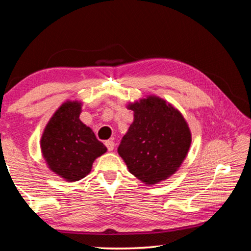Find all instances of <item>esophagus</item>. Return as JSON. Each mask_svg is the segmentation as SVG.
Here are the masks:
<instances>
[{"instance_id": "34e87169", "label": "esophagus", "mask_w": 251, "mask_h": 251, "mask_svg": "<svg viewBox=\"0 0 251 251\" xmlns=\"http://www.w3.org/2000/svg\"><path fill=\"white\" fill-rule=\"evenodd\" d=\"M105 146L107 147V150L109 151H112L114 150V147H115V144H114L113 141H106L105 142Z\"/></svg>"}]
</instances>
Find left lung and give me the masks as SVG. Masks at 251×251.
I'll return each mask as SVG.
<instances>
[{
    "instance_id": "1",
    "label": "left lung",
    "mask_w": 251,
    "mask_h": 251,
    "mask_svg": "<svg viewBox=\"0 0 251 251\" xmlns=\"http://www.w3.org/2000/svg\"><path fill=\"white\" fill-rule=\"evenodd\" d=\"M134 112L118 154L130 174L146 185L163 181L175 174L188 154L192 133L177 108L158 96L129 103Z\"/></svg>"
}]
</instances>
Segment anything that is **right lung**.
<instances>
[{
    "label": "right lung",
    "mask_w": 251,
    "mask_h": 251,
    "mask_svg": "<svg viewBox=\"0 0 251 251\" xmlns=\"http://www.w3.org/2000/svg\"><path fill=\"white\" fill-rule=\"evenodd\" d=\"M82 103L66 100L46 124L41 151L49 168L66 181H77L91 173L97 157L107 148L79 120Z\"/></svg>",
    "instance_id": "obj_1"
}]
</instances>
